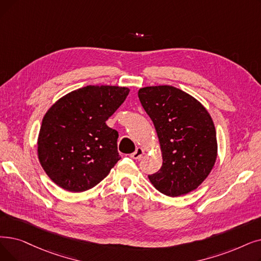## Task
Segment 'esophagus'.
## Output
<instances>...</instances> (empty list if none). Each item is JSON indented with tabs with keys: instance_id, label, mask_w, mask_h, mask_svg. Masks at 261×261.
<instances>
[{
	"instance_id": "obj_1",
	"label": "esophagus",
	"mask_w": 261,
	"mask_h": 261,
	"mask_svg": "<svg viewBox=\"0 0 261 261\" xmlns=\"http://www.w3.org/2000/svg\"><path fill=\"white\" fill-rule=\"evenodd\" d=\"M144 154H145V150L143 148H141V147H138V148L135 149V151L130 154V156L132 159H135V160H138V159H141Z\"/></svg>"
}]
</instances>
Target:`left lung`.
I'll return each mask as SVG.
<instances>
[{
	"mask_svg": "<svg viewBox=\"0 0 261 261\" xmlns=\"http://www.w3.org/2000/svg\"><path fill=\"white\" fill-rule=\"evenodd\" d=\"M139 98L155 128L163 163L148 178L161 193L177 197L202 184L218 155L213 120L199 101L169 85L147 86Z\"/></svg>",
	"mask_w": 261,
	"mask_h": 261,
	"instance_id": "1",
	"label": "left lung"
}]
</instances>
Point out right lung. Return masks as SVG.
Segmentation results:
<instances>
[{
  "mask_svg": "<svg viewBox=\"0 0 261 261\" xmlns=\"http://www.w3.org/2000/svg\"><path fill=\"white\" fill-rule=\"evenodd\" d=\"M130 89L88 85L65 95L48 110L40 127L39 162L55 185L69 192L97 186L120 160L118 132L106 121Z\"/></svg>",
  "mask_w": 261,
  "mask_h": 261,
  "instance_id": "obj_1",
  "label": "right lung"
}]
</instances>
